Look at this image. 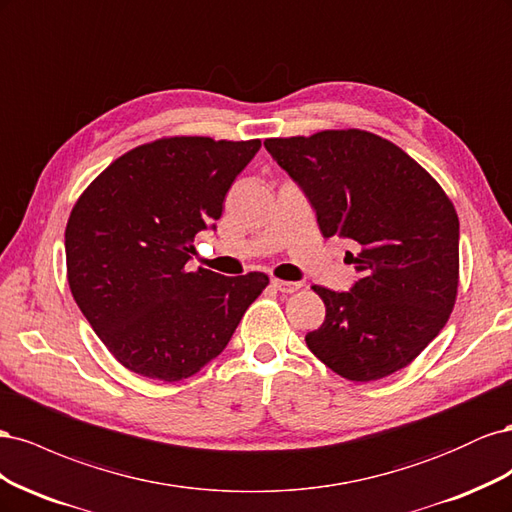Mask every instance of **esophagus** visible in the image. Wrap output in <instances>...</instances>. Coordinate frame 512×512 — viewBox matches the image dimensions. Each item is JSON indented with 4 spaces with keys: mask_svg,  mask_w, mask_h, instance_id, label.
Segmentation results:
<instances>
[{
    "mask_svg": "<svg viewBox=\"0 0 512 512\" xmlns=\"http://www.w3.org/2000/svg\"><path fill=\"white\" fill-rule=\"evenodd\" d=\"M271 284H273V288H275V290H280V292H286V294H290V292H297V290L301 288V282H286V280H273Z\"/></svg>",
    "mask_w": 512,
    "mask_h": 512,
    "instance_id": "34e87169",
    "label": "esophagus"
}]
</instances>
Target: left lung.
<instances>
[{
	"mask_svg": "<svg viewBox=\"0 0 512 512\" xmlns=\"http://www.w3.org/2000/svg\"><path fill=\"white\" fill-rule=\"evenodd\" d=\"M267 151L312 203L324 237L354 243L348 292L314 286L327 307L305 335L352 382L410 365L451 316L459 286V218L427 170L365 130L267 138Z\"/></svg>",
	"mask_w": 512,
	"mask_h": 512,
	"instance_id": "8db88e82",
	"label": "left lung"
}]
</instances>
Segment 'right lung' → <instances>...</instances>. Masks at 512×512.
<instances>
[{
    "instance_id": "1",
    "label": "right lung",
    "mask_w": 512,
    "mask_h": 512,
    "mask_svg": "<svg viewBox=\"0 0 512 512\" xmlns=\"http://www.w3.org/2000/svg\"><path fill=\"white\" fill-rule=\"evenodd\" d=\"M260 141L160 138L123 153L76 200L68 284L91 329L138 376H194L230 342L265 273L188 271L194 237L215 230L232 181Z\"/></svg>"
}]
</instances>
